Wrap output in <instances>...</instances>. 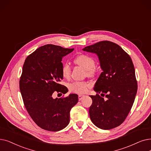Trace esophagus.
<instances>
[{
    "instance_id": "34e87169",
    "label": "esophagus",
    "mask_w": 151,
    "mask_h": 151,
    "mask_svg": "<svg viewBox=\"0 0 151 151\" xmlns=\"http://www.w3.org/2000/svg\"><path fill=\"white\" fill-rule=\"evenodd\" d=\"M84 97V95H83V94H79V95H78V99H79V101H81Z\"/></svg>"
}]
</instances>
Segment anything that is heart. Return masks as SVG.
<instances>
[{
    "label": "heart",
    "mask_w": 151,
    "mask_h": 151,
    "mask_svg": "<svg viewBox=\"0 0 151 151\" xmlns=\"http://www.w3.org/2000/svg\"><path fill=\"white\" fill-rule=\"evenodd\" d=\"M74 62L86 70L87 75L92 76L96 73V61L94 58L89 55L82 54L75 57ZM61 73L63 78L68 79L71 74V67L68 63H65L61 68ZM69 89L73 93H84L90 87V84L86 81H74L69 84Z\"/></svg>",
    "instance_id": "1"
}]
</instances>
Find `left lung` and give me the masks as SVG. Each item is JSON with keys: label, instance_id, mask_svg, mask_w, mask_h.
Returning <instances> with one entry per match:
<instances>
[{"label": "left lung", "instance_id": "1", "mask_svg": "<svg viewBox=\"0 0 151 151\" xmlns=\"http://www.w3.org/2000/svg\"><path fill=\"white\" fill-rule=\"evenodd\" d=\"M83 50L96 54L102 70L94 88L97 94L89 96L93 100L90 119L102 129L119 127L130 112L137 93L132 58L119 45L109 41L98 42Z\"/></svg>", "mask_w": 151, "mask_h": 151}]
</instances>
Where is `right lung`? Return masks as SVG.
I'll return each instance as SVG.
<instances>
[{
    "label": "right lung",
    "instance_id": "obj_1",
    "mask_svg": "<svg viewBox=\"0 0 151 151\" xmlns=\"http://www.w3.org/2000/svg\"><path fill=\"white\" fill-rule=\"evenodd\" d=\"M74 49L47 44L37 49L24 61L19 80V89L26 109L40 128L57 132L70 122L71 109L78 102V96L54 99L52 94H65L68 89L60 84L63 57Z\"/></svg>",
    "mask_w": 151,
    "mask_h": 151
}]
</instances>
